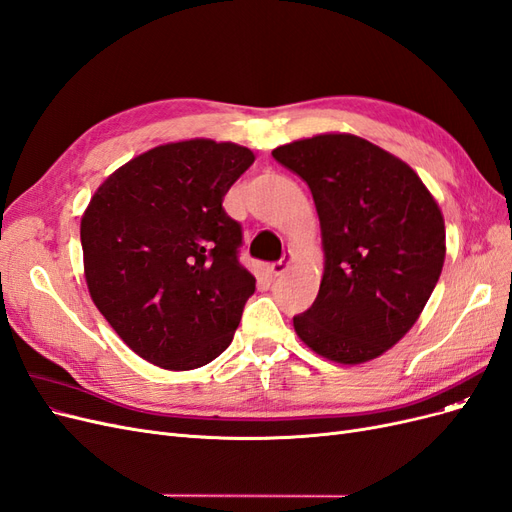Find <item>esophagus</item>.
Wrapping results in <instances>:
<instances>
[{"mask_svg": "<svg viewBox=\"0 0 512 512\" xmlns=\"http://www.w3.org/2000/svg\"><path fill=\"white\" fill-rule=\"evenodd\" d=\"M291 253H285L283 257H280L278 261H274L272 266H270V272L274 274V276H280V274H285L287 270H289V266H291Z\"/></svg>", "mask_w": 512, "mask_h": 512, "instance_id": "1", "label": "esophagus"}]
</instances>
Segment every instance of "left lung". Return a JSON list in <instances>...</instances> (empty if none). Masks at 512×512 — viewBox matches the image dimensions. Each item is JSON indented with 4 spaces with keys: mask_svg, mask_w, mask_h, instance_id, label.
Wrapping results in <instances>:
<instances>
[{
    "mask_svg": "<svg viewBox=\"0 0 512 512\" xmlns=\"http://www.w3.org/2000/svg\"><path fill=\"white\" fill-rule=\"evenodd\" d=\"M308 185L325 268L317 300L293 317L312 351L364 364L404 338L438 283L442 212L410 166L359 136L323 134L272 151Z\"/></svg>",
    "mask_w": 512,
    "mask_h": 512,
    "instance_id": "obj_1",
    "label": "left lung"
}]
</instances>
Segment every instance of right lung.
I'll return each instance as SVG.
<instances>
[{"label": "right lung", "mask_w": 512, "mask_h": 512, "mask_svg": "<svg viewBox=\"0 0 512 512\" xmlns=\"http://www.w3.org/2000/svg\"><path fill=\"white\" fill-rule=\"evenodd\" d=\"M253 161L234 142L155 146L110 174L82 214L91 298L159 368L206 366L234 340L255 276L238 259L242 227L223 197Z\"/></svg>", "instance_id": "add662e5"}]
</instances>
